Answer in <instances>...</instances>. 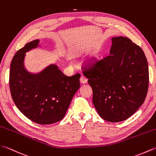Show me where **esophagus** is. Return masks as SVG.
Returning a JSON list of instances; mask_svg holds the SVG:
<instances>
[{
    "mask_svg": "<svg viewBox=\"0 0 156 156\" xmlns=\"http://www.w3.org/2000/svg\"><path fill=\"white\" fill-rule=\"evenodd\" d=\"M80 82L81 83L85 84L87 82V79L86 78L85 76H81V77H80Z\"/></svg>",
    "mask_w": 156,
    "mask_h": 156,
    "instance_id": "34e87169",
    "label": "esophagus"
}]
</instances>
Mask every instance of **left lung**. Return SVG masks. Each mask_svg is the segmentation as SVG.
<instances>
[{"mask_svg":"<svg viewBox=\"0 0 156 156\" xmlns=\"http://www.w3.org/2000/svg\"><path fill=\"white\" fill-rule=\"evenodd\" d=\"M109 55L83 71L93 90V103L107 122L129 118L143 104L149 85L147 61L129 39L113 37Z\"/></svg>","mask_w":156,"mask_h":156,"instance_id":"1","label":"left lung"}]
</instances>
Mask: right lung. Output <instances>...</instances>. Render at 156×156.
Returning <instances> with one entry per match:
<instances>
[{
  "label": "right lung",
  "mask_w": 156,
  "mask_h": 156,
  "mask_svg": "<svg viewBox=\"0 0 156 156\" xmlns=\"http://www.w3.org/2000/svg\"><path fill=\"white\" fill-rule=\"evenodd\" d=\"M39 40L27 43L13 57L10 67L9 85L14 102L20 112L33 122L49 125L65 115L71 100L80 87V74L68 77L55 64L38 73L27 71V52L39 46Z\"/></svg>",
  "instance_id": "1"
}]
</instances>
